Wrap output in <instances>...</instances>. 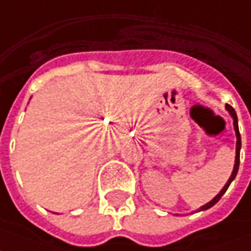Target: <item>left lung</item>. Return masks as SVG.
I'll list each match as a JSON object with an SVG mask.
<instances>
[{
	"instance_id": "obj_1",
	"label": "left lung",
	"mask_w": 251,
	"mask_h": 251,
	"mask_svg": "<svg viewBox=\"0 0 251 251\" xmlns=\"http://www.w3.org/2000/svg\"><path fill=\"white\" fill-rule=\"evenodd\" d=\"M226 108H227V110H228L229 114H231V117H232V118H234V127H235L236 138H238V140H236L235 166H234V171H232V174H231V176H229L228 182H227V183H226V186H224L223 189H222V192L219 193V194H217L216 197H215V199L212 200V201H209V202H208V204L204 205V206H201V209H200V211H204V209H208V208H211V206H213V205L216 204L217 201H219V200L222 199V196H223L224 193L227 192V189H228L229 183H231V182H232V180L235 179L236 174H238V168H239V152H241V133H239V127H238V117H236L235 110H234V108L231 107V106H229V104H226Z\"/></svg>"
}]
</instances>
